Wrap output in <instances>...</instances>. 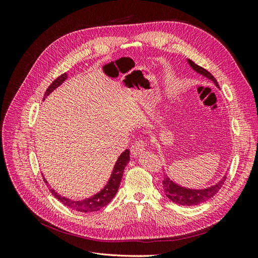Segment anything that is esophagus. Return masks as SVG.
I'll use <instances>...</instances> for the list:
<instances>
[{"instance_id": "esophagus-1", "label": "esophagus", "mask_w": 258, "mask_h": 258, "mask_svg": "<svg viewBox=\"0 0 258 258\" xmlns=\"http://www.w3.org/2000/svg\"><path fill=\"white\" fill-rule=\"evenodd\" d=\"M146 142L143 141V140H139L134 145L131 146V155L134 157H138L140 154H142L146 147Z\"/></svg>"}]
</instances>
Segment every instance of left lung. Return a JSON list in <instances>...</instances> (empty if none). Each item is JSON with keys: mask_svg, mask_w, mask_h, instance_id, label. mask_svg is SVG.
<instances>
[{"mask_svg": "<svg viewBox=\"0 0 258 258\" xmlns=\"http://www.w3.org/2000/svg\"><path fill=\"white\" fill-rule=\"evenodd\" d=\"M187 62H188V64L191 67L194 71H196L200 75L207 77V79H209L210 81H212L216 87L220 88L218 87V84H217V81L215 80V77L210 72H208L206 69L197 66L194 61L189 59H187ZM226 177L227 176L224 175L223 178H221V181H218L215 185L207 187V188L191 189V188H187V187H183L181 185L176 184L168 176V174H165V177H163V181H162V188H163V191H165L166 196L176 205L186 206V207L197 206L200 204H204V202L212 198L214 195L221 189V187L226 181Z\"/></svg>", "mask_w": 258, "mask_h": 258, "instance_id": "1", "label": "left lung"}]
</instances>
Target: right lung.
<instances>
[{
    "instance_id": "add662e5",
    "label": "right lung",
    "mask_w": 258,
    "mask_h": 258,
    "mask_svg": "<svg viewBox=\"0 0 258 258\" xmlns=\"http://www.w3.org/2000/svg\"><path fill=\"white\" fill-rule=\"evenodd\" d=\"M67 79H68V74L63 73L62 75H60L58 79L54 80L50 84L47 90H46L43 100H45L46 97H48L50 93L54 89L58 88L59 86L63 83ZM129 160H130V152H129V150H126L120 154L118 158H117L114 169H113V172L111 174V177L108 178L107 184L99 192L93 195V196H91L89 198H85L83 200H72L70 198L61 196L60 194H58L52 188H49V190L60 202H62L64 206L71 208L72 210L79 211V212H84V213L96 212V211H99L100 209H102L105 206H107L111 202V200L115 197L117 190H118V188H119V184H120L121 177L123 174V169L126 168V166L128 165ZM44 181L46 184L48 185V182L46 181L45 177H44Z\"/></svg>"
}]
</instances>
